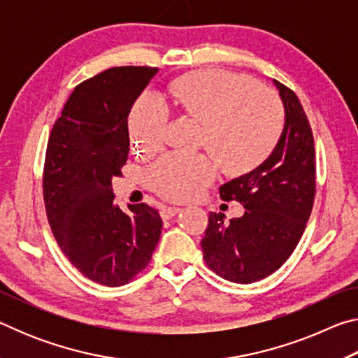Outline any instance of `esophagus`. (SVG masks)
<instances>
[{
  "mask_svg": "<svg viewBox=\"0 0 358 358\" xmlns=\"http://www.w3.org/2000/svg\"><path fill=\"white\" fill-rule=\"evenodd\" d=\"M181 211V208L180 207H171V205H169V207H164L162 208V211H161V216L164 217V220H171V217H173L175 215H178Z\"/></svg>",
  "mask_w": 358,
  "mask_h": 358,
  "instance_id": "obj_1",
  "label": "esophagus"
}]
</instances>
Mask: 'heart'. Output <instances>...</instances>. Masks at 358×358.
<instances>
[{"label": "heart", "instance_id": "1", "mask_svg": "<svg viewBox=\"0 0 358 358\" xmlns=\"http://www.w3.org/2000/svg\"><path fill=\"white\" fill-rule=\"evenodd\" d=\"M171 104L203 124V141L232 172H245L265 161L284 129V112L276 96L227 72L181 77L169 90ZM171 107L161 94L145 92L129 115L134 147L151 153L164 142ZM217 175V162L207 153H167L148 171L155 189L173 201L201 196Z\"/></svg>", "mask_w": 358, "mask_h": 358}]
</instances>
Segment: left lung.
<instances>
[{"label":"left lung","instance_id":"obj_1","mask_svg":"<svg viewBox=\"0 0 358 358\" xmlns=\"http://www.w3.org/2000/svg\"><path fill=\"white\" fill-rule=\"evenodd\" d=\"M284 107V129L270 156L220 187L224 201L245 207L226 221L210 213L203 259L215 273L238 284L264 280L286 262L310 220L316 192L314 138L296 94L273 80Z\"/></svg>","mask_w":358,"mask_h":358}]
</instances>
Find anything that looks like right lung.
Here are the masks:
<instances>
[{
	"instance_id": "add662e5",
	"label": "right lung",
	"mask_w": 358,
	"mask_h": 358,
	"mask_svg": "<svg viewBox=\"0 0 358 358\" xmlns=\"http://www.w3.org/2000/svg\"><path fill=\"white\" fill-rule=\"evenodd\" d=\"M155 74L123 66L80 83L48 138L42 181L48 224L71 264L104 286L141 273L161 237L159 211L129 203L126 213L112 187L129 155V112Z\"/></svg>"
}]
</instances>
